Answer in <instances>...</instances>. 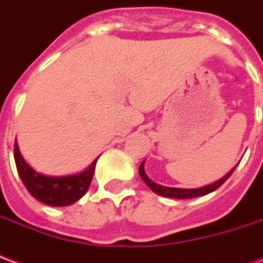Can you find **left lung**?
Returning <instances> with one entry per match:
<instances>
[{
    "instance_id": "left-lung-1",
    "label": "left lung",
    "mask_w": 263,
    "mask_h": 263,
    "mask_svg": "<svg viewBox=\"0 0 263 263\" xmlns=\"http://www.w3.org/2000/svg\"><path fill=\"white\" fill-rule=\"evenodd\" d=\"M235 166H234L233 170H231L227 175H224L221 179L213 182V183H209V185H206V186L193 187V189H182V187L164 186V185H160V183H155V182L151 181L150 178L147 176V174H145L144 161H143V162H141V165L139 166V174L140 176H141V179L144 181L145 185L150 187L153 192L157 193V195H160V196L172 197V199H193V197L204 196V195H208V193L214 192L217 187L221 186L224 182L227 181L230 176H231V174H233L234 170H235Z\"/></svg>"
}]
</instances>
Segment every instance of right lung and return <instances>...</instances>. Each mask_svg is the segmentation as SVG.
Returning a JSON list of instances; mask_svg holds the SVG:
<instances>
[{"mask_svg": "<svg viewBox=\"0 0 263 263\" xmlns=\"http://www.w3.org/2000/svg\"><path fill=\"white\" fill-rule=\"evenodd\" d=\"M13 157H15V164L19 176L28 189V192L36 200L53 208L70 206L87 193L98 161V158L92 161L91 165L82 172H77L72 175L51 176L34 171L22 157L16 141L13 148Z\"/></svg>", "mask_w": 263, "mask_h": 263, "instance_id": "right-lung-1", "label": "right lung"}]
</instances>
